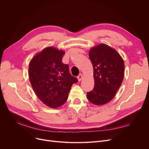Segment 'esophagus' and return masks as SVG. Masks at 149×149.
Instances as JSON below:
<instances>
[{"mask_svg":"<svg viewBox=\"0 0 149 149\" xmlns=\"http://www.w3.org/2000/svg\"><path fill=\"white\" fill-rule=\"evenodd\" d=\"M77 79H78V80H79V81H80L81 80V79H83V75H82V74H80L77 77Z\"/></svg>","mask_w":149,"mask_h":149,"instance_id":"34e87169","label":"esophagus"}]
</instances>
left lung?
Here are the masks:
<instances>
[{
  "label": "left lung",
  "mask_w": 149,
  "mask_h": 149,
  "mask_svg": "<svg viewBox=\"0 0 149 149\" xmlns=\"http://www.w3.org/2000/svg\"><path fill=\"white\" fill-rule=\"evenodd\" d=\"M89 57L93 68L94 88L87 93L92 104L100 106L108 103L114 98L124 77V63L115 49L101 43L92 48Z\"/></svg>",
  "instance_id": "obj_1"
}]
</instances>
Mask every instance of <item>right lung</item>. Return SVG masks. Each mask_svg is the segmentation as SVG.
I'll return each instance as SVG.
<instances>
[{"label":"right lung","instance_id":"add662e5","mask_svg":"<svg viewBox=\"0 0 149 149\" xmlns=\"http://www.w3.org/2000/svg\"><path fill=\"white\" fill-rule=\"evenodd\" d=\"M63 50L49 46L37 53L29 64L28 75L32 88L42 102L57 108L66 101L76 77L69 72L68 65L62 63Z\"/></svg>","mask_w":149,"mask_h":149}]
</instances>
